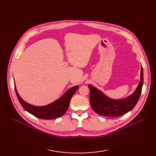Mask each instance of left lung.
<instances>
[{"label":"left lung","instance_id":"8db88e82","mask_svg":"<svg viewBox=\"0 0 156 156\" xmlns=\"http://www.w3.org/2000/svg\"><path fill=\"white\" fill-rule=\"evenodd\" d=\"M143 82V68L141 67L140 81L135 91L125 99L120 100L111 99L99 90L89 85L90 102L93 110L98 114L108 117L119 116L132 110L141 95Z\"/></svg>","mask_w":156,"mask_h":156}]
</instances>
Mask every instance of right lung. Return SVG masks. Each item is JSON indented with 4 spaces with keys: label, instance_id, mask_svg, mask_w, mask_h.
I'll return each mask as SVG.
<instances>
[{
    "label": "right lung",
    "instance_id": "obj_1",
    "mask_svg": "<svg viewBox=\"0 0 156 156\" xmlns=\"http://www.w3.org/2000/svg\"><path fill=\"white\" fill-rule=\"evenodd\" d=\"M14 87L16 95L24 109L40 119H51L61 117L67 111L71 97L77 90L78 86H75L69 88L59 99L44 106H35L24 101L18 94L16 86Z\"/></svg>",
    "mask_w": 156,
    "mask_h": 156
}]
</instances>
